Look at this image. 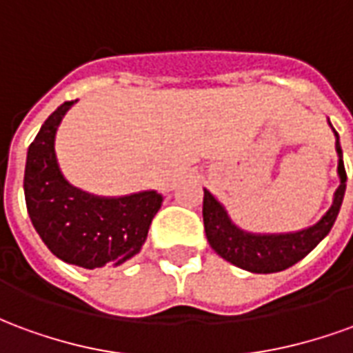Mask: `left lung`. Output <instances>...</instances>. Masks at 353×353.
<instances>
[{
  "label": "left lung",
  "instance_id": "1",
  "mask_svg": "<svg viewBox=\"0 0 353 353\" xmlns=\"http://www.w3.org/2000/svg\"><path fill=\"white\" fill-rule=\"evenodd\" d=\"M333 132L336 138L334 147H336V154H339L341 185L334 191L331 208L312 227L296 230V232H280V234L248 232V230L236 227L221 202L208 189H204V206H202L204 230H206L208 242L217 255H221L225 261H229L238 268H244L248 272H280V270H285L304 259L329 234V230L333 229L336 215L341 212L342 199H344V191H346V170H344V161H342L341 141H339V134L334 128Z\"/></svg>",
  "mask_w": 353,
  "mask_h": 353
}]
</instances>
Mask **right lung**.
Listing matches in <instances>:
<instances>
[{
  "label": "right lung",
  "mask_w": 353,
  "mask_h": 353,
  "mask_svg": "<svg viewBox=\"0 0 353 353\" xmlns=\"http://www.w3.org/2000/svg\"><path fill=\"white\" fill-rule=\"evenodd\" d=\"M75 101H64L28 147L24 170L28 214L37 234L58 259L88 270L119 266L145 244L149 225L161 210L162 194L141 191L126 196H96L73 187L62 176L54 138Z\"/></svg>",
  "instance_id": "obj_1"
}]
</instances>
